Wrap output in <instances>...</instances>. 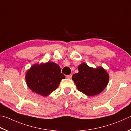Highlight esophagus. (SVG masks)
<instances>
[{
	"instance_id": "obj_1",
	"label": "esophagus",
	"mask_w": 131,
	"mask_h": 131,
	"mask_svg": "<svg viewBox=\"0 0 131 131\" xmlns=\"http://www.w3.org/2000/svg\"><path fill=\"white\" fill-rule=\"evenodd\" d=\"M72 77V74H69V75H67L66 76V77L67 78H69V79H70Z\"/></svg>"
}]
</instances>
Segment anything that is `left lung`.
Listing matches in <instances>:
<instances>
[{"instance_id": "left-lung-1", "label": "left lung", "mask_w": 131, "mask_h": 131, "mask_svg": "<svg viewBox=\"0 0 131 131\" xmlns=\"http://www.w3.org/2000/svg\"><path fill=\"white\" fill-rule=\"evenodd\" d=\"M72 80L79 91L86 96H93L105 88L109 74L101 66L94 69L82 63L78 66V73L73 75Z\"/></svg>"}]
</instances>
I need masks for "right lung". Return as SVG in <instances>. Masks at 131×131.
Returning a JSON list of instances; mask_svg holds the SVG:
<instances>
[{
  "instance_id": "add662e5",
  "label": "right lung",
  "mask_w": 131,
  "mask_h": 131,
  "mask_svg": "<svg viewBox=\"0 0 131 131\" xmlns=\"http://www.w3.org/2000/svg\"><path fill=\"white\" fill-rule=\"evenodd\" d=\"M65 78L59 66L54 62L34 64L26 74L28 87L35 93L46 97L58 87Z\"/></svg>"
}]
</instances>
